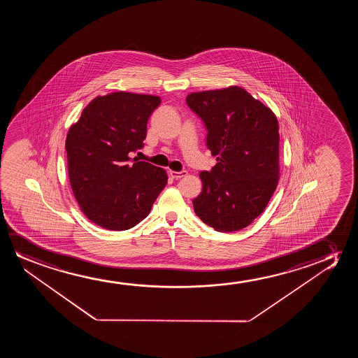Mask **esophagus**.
I'll return each instance as SVG.
<instances>
[{"label": "esophagus", "mask_w": 358, "mask_h": 358, "mask_svg": "<svg viewBox=\"0 0 358 358\" xmlns=\"http://www.w3.org/2000/svg\"><path fill=\"white\" fill-rule=\"evenodd\" d=\"M186 175L187 171H172V170H170V176H171L172 178H176V180L182 178V177H185Z\"/></svg>", "instance_id": "34e87169"}]
</instances>
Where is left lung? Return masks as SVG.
Instances as JSON below:
<instances>
[{
  "label": "left lung",
  "mask_w": 358,
  "mask_h": 358,
  "mask_svg": "<svg viewBox=\"0 0 358 358\" xmlns=\"http://www.w3.org/2000/svg\"><path fill=\"white\" fill-rule=\"evenodd\" d=\"M186 103L204 122L206 147L217 162L199 175L196 216L219 232L242 230L264 211L278 186L276 116L236 85L191 93Z\"/></svg>",
  "instance_id": "1"
}]
</instances>
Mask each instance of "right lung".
<instances>
[{
    "instance_id": "add662e5",
    "label": "right lung",
    "mask_w": 358,
    "mask_h": 358,
    "mask_svg": "<svg viewBox=\"0 0 358 358\" xmlns=\"http://www.w3.org/2000/svg\"><path fill=\"white\" fill-rule=\"evenodd\" d=\"M162 99L117 92L88 103L66 138L69 175L84 215L113 231L131 229L147 217L166 172L131 159L144 147L147 123Z\"/></svg>"
}]
</instances>
